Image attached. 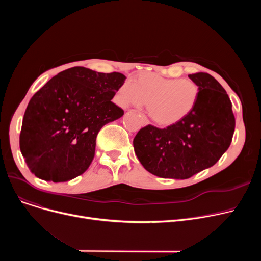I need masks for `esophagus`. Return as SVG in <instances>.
<instances>
[{
    "mask_svg": "<svg viewBox=\"0 0 261 261\" xmlns=\"http://www.w3.org/2000/svg\"><path fill=\"white\" fill-rule=\"evenodd\" d=\"M140 117H141V120H142V122H143V125H144V126L148 125V123H149V120H148V118H147L144 114L140 113Z\"/></svg>",
    "mask_w": 261,
    "mask_h": 261,
    "instance_id": "obj_1",
    "label": "esophagus"
}]
</instances>
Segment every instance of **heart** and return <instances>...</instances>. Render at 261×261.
<instances>
[{
    "label": "heart",
    "mask_w": 261,
    "mask_h": 261,
    "mask_svg": "<svg viewBox=\"0 0 261 261\" xmlns=\"http://www.w3.org/2000/svg\"><path fill=\"white\" fill-rule=\"evenodd\" d=\"M200 95L201 88L194 80L146 73L123 81L117 90L116 101L122 108L141 107L147 101L152 119L159 125L171 126L194 111Z\"/></svg>",
    "instance_id": "heart-1"
}]
</instances>
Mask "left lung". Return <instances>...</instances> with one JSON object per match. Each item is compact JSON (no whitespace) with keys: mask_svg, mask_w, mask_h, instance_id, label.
<instances>
[{"mask_svg":"<svg viewBox=\"0 0 261 261\" xmlns=\"http://www.w3.org/2000/svg\"><path fill=\"white\" fill-rule=\"evenodd\" d=\"M188 77L201 88L194 111L164 129L148 125L133 140L144 168L164 179H188L215 165L235 131L231 102L222 86L207 73Z\"/></svg>","mask_w":261,"mask_h":261,"instance_id":"1","label":"left lung"}]
</instances>
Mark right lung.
<instances>
[{"label": "right lung", "mask_w": 261, "mask_h": 261, "mask_svg": "<svg viewBox=\"0 0 261 261\" xmlns=\"http://www.w3.org/2000/svg\"><path fill=\"white\" fill-rule=\"evenodd\" d=\"M125 79L117 72L74 66L33 96L20 133L21 152L32 173L58 183L75 179L90 167L99 130L123 115L111 99Z\"/></svg>", "instance_id": "right-lung-1"}]
</instances>
